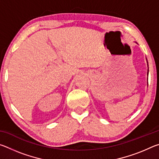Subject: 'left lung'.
Returning a JSON list of instances; mask_svg holds the SVG:
<instances>
[{
  "label": "left lung",
  "mask_w": 159,
  "mask_h": 159,
  "mask_svg": "<svg viewBox=\"0 0 159 159\" xmlns=\"http://www.w3.org/2000/svg\"><path fill=\"white\" fill-rule=\"evenodd\" d=\"M137 44H138V43L137 42H135ZM146 60H147V58H146ZM147 66H148V71H147V76H148V74H149V65H148V61H147ZM147 80H148V78H147Z\"/></svg>",
  "instance_id": "8db88e82"
}]
</instances>
